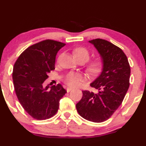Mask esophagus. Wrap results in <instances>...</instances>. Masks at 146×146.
I'll list each match as a JSON object with an SVG mask.
<instances>
[{
  "label": "esophagus",
  "mask_w": 146,
  "mask_h": 146,
  "mask_svg": "<svg viewBox=\"0 0 146 146\" xmlns=\"http://www.w3.org/2000/svg\"><path fill=\"white\" fill-rule=\"evenodd\" d=\"M72 90H73V88H66V91H67V92H69L70 91H71Z\"/></svg>",
  "instance_id": "esophagus-1"
}]
</instances>
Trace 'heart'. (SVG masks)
<instances>
[{
	"label": "heart",
	"instance_id": "heart-1",
	"mask_svg": "<svg viewBox=\"0 0 146 146\" xmlns=\"http://www.w3.org/2000/svg\"><path fill=\"white\" fill-rule=\"evenodd\" d=\"M73 56L75 59H82L86 62L89 59L90 53L84 47H78L75 49L73 51ZM102 68V62L101 60H96L90 63L88 66L87 71L90 74H96L101 71ZM83 77L78 73L70 72L66 74L64 78V82L72 87H76L80 86L82 83Z\"/></svg>",
	"mask_w": 146,
	"mask_h": 146
}]
</instances>
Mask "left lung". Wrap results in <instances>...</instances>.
Instances as JSON below:
<instances>
[{
	"label": "left lung",
	"mask_w": 146,
	"mask_h": 146,
	"mask_svg": "<svg viewBox=\"0 0 146 146\" xmlns=\"http://www.w3.org/2000/svg\"><path fill=\"white\" fill-rule=\"evenodd\" d=\"M88 42L100 54L103 67L101 74L90 84L98 93L82 91L83 96L76 108L86 120L102 122L110 118L122 104L129 88L131 68L120 47L101 38Z\"/></svg>",
	"instance_id": "1"
}]
</instances>
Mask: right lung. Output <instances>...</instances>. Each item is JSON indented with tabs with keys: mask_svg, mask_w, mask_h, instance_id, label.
Returning a JSON list of instances; mask_svg holds the SVG:
<instances>
[{
	"mask_svg": "<svg viewBox=\"0 0 146 146\" xmlns=\"http://www.w3.org/2000/svg\"><path fill=\"white\" fill-rule=\"evenodd\" d=\"M65 43L45 40L28 47L15 62L13 70L14 88L25 111L36 120L55 115L59 101L66 91L61 84L43 87L48 73L55 69L56 56Z\"/></svg>",
	"mask_w": 146,
	"mask_h": 146,
	"instance_id": "add662e5",
	"label": "right lung"
}]
</instances>
